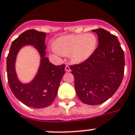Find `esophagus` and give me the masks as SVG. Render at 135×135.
I'll return each mask as SVG.
<instances>
[{
    "mask_svg": "<svg viewBox=\"0 0 135 135\" xmlns=\"http://www.w3.org/2000/svg\"><path fill=\"white\" fill-rule=\"evenodd\" d=\"M65 71H67V72H70V71H71V69H70L69 67V65H66Z\"/></svg>",
    "mask_w": 135,
    "mask_h": 135,
    "instance_id": "1",
    "label": "esophagus"
}]
</instances>
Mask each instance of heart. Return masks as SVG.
I'll return each mask as SVG.
<instances>
[{"instance_id": "obj_1", "label": "heart", "mask_w": 135, "mask_h": 135, "mask_svg": "<svg viewBox=\"0 0 135 135\" xmlns=\"http://www.w3.org/2000/svg\"><path fill=\"white\" fill-rule=\"evenodd\" d=\"M97 44V37L92 33L70 35L57 39L52 50L58 54L69 55L75 63H81L92 55Z\"/></svg>"}]
</instances>
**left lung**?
I'll return each mask as SVG.
<instances>
[{"mask_svg":"<svg viewBox=\"0 0 135 135\" xmlns=\"http://www.w3.org/2000/svg\"><path fill=\"white\" fill-rule=\"evenodd\" d=\"M92 31L98 35V47L86 61L70 66V69L79 99L96 105L111 98L119 89L123 78L125 57L116 36L103 28Z\"/></svg>","mask_w":135,"mask_h":135,"instance_id":"1","label":"left lung"}]
</instances>
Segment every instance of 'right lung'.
Returning a JSON list of instances; mask_svg holds the SVG:
<instances>
[{
  "label": "right lung",
  "mask_w": 135,
  "mask_h": 135,
  "mask_svg": "<svg viewBox=\"0 0 135 135\" xmlns=\"http://www.w3.org/2000/svg\"><path fill=\"white\" fill-rule=\"evenodd\" d=\"M46 37L45 32L36 30H26L12 43L7 57V80L13 94L24 105L36 109L44 108L52 104L65 73L64 64L54 65L46 57ZM28 45H32L39 52L40 65L32 81L22 83L16 75L15 62L18 51Z\"/></svg>",
  "instance_id": "obj_1"
}]
</instances>
